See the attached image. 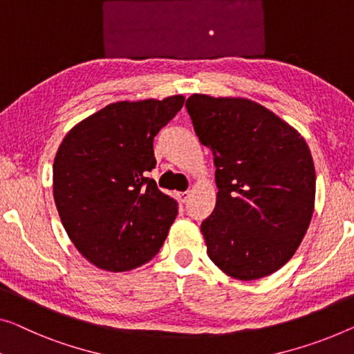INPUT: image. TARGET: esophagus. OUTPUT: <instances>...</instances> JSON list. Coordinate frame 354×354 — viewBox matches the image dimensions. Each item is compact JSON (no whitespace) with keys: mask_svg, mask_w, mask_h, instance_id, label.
<instances>
[{"mask_svg":"<svg viewBox=\"0 0 354 354\" xmlns=\"http://www.w3.org/2000/svg\"><path fill=\"white\" fill-rule=\"evenodd\" d=\"M176 197H178V200H179V202H181V203H186L187 198H189V192H178Z\"/></svg>","mask_w":354,"mask_h":354,"instance_id":"1","label":"esophagus"}]
</instances>
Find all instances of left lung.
Segmentation results:
<instances>
[{
    "label": "left lung",
    "mask_w": 354,
    "mask_h": 354,
    "mask_svg": "<svg viewBox=\"0 0 354 354\" xmlns=\"http://www.w3.org/2000/svg\"><path fill=\"white\" fill-rule=\"evenodd\" d=\"M186 108L200 143L214 156L216 207L200 227L209 259L241 281L272 275L294 256L313 216L308 145L248 98L194 93Z\"/></svg>",
    "instance_id": "obj_1"
}]
</instances>
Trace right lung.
Returning a JSON list of instances; mask_svg holds the SVG:
<instances>
[{"mask_svg": "<svg viewBox=\"0 0 354 354\" xmlns=\"http://www.w3.org/2000/svg\"><path fill=\"white\" fill-rule=\"evenodd\" d=\"M183 95L111 103L68 131L54 160V200L76 250L108 272L149 262L178 203L146 173L152 141L184 104Z\"/></svg>", "mask_w": 354, "mask_h": 354, "instance_id": "add662e5", "label": "right lung"}]
</instances>
